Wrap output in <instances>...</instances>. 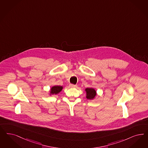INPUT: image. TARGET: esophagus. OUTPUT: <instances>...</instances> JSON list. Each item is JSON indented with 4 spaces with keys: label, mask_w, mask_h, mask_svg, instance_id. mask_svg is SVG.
<instances>
[{
    "label": "esophagus",
    "mask_w": 148,
    "mask_h": 148,
    "mask_svg": "<svg viewBox=\"0 0 148 148\" xmlns=\"http://www.w3.org/2000/svg\"><path fill=\"white\" fill-rule=\"evenodd\" d=\"M69 86L71 87V88H75V87H77V85H73V84H70Z\"/></svg>",
    "instance_id": "esophagus-1"
}]
</instances>
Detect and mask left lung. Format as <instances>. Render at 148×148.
I'll return each instance as SVG.
<instances>
[{
	"instance_id": "1",
	"label": "left lung",
	"mask_w": 148,
	"mask_h": 148,
	"mask_svg": "<svg viewBox=\"0 0 148 148\" xmlns=\"http://www.w3.org/2000/svg\"><path fill=\"white\" fill-rule=\"evenodd\" d=\"M86 95L87 99L89 100H93L95 98L96 96H97V91L96 90L93 88H86L85 90Z\"/></svg>"
}]
</instances>
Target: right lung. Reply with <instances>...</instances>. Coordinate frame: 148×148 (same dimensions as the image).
<instances>
[{"label": "right lung", "mask_w": 148, "mask_h": 148, "mask_svg": "<svg viewBox=\"0 0 148 148\" xmlns=\"http://www.w3.org/2000/svg\"><path fill=\"white\" fill-rule=\"evenodd\" d=\"M63 87L62 86H58V85H56V86L52 87L49 91V95L53 96L54 95H58L63 90Z\"/></svg>", "instance_id": "obj_1"}]
</instances>
